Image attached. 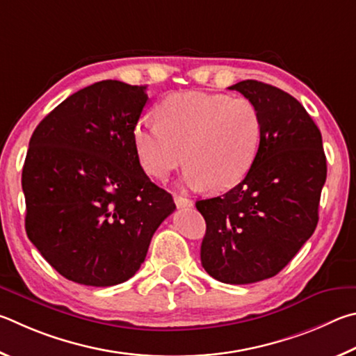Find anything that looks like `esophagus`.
Returning <instances> with one entry per match:
<instances>
[{"label":"esophagus","mask_w":356,"mask_h":356,"mask_svg":"<svg viewBox=\"0 0 356 356\" xmlns=\"http://www.w3.org/2000/svg\"><path fill=\"white\" fill-rule=\"evenodd\" d=\"M175 203H177L178 208H192L194 207V203H192V200H189V198H186L183 195H175Z\"/></svg>","instance_id":"1"}]
</instances>
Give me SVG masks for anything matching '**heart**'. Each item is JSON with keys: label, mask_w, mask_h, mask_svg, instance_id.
I'll list each match as a JSON object with an SVG mask.
<instances>
[{"label": "heart", "mask_w": 356, "mask_h": 356, "mask_svg": "<svg viewBox=\"0 0 356 356\" xmlns=\"http://www.w3.org/2000/svg\"><path fill=\"white\" fill-rule=\"evenodd\" d=\"M156 118L136 124L134 148L143 170L158 179L186 158V184L227 191L245 178L258 156L263 118L248 98L175 93L158 104Z\"/></svg>", "instance_id": "1"}]
</instances>
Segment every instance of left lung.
<instances>
[{
	"instance_id": "obj_1",
	"label": "left lung",
	"mask_w": 356,
	"mask_h": 356,
	"mask_svg": "<svg viewBox=\"0 0 356 356\" xmlns=\"http://www.w3.org/2000/svg\"><path fill=\"white\" fill-rule=\"evenodd\" d=\"M229 89L257 104L263 134L245 178L195 203L207 222L200 258L219 282L250 284L277 275L314 233L327 159L319 128L294 97L254 79Z\"/></svg>"
}]
</instances>
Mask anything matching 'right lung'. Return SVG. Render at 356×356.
Returning <instances> with one entry per match:
<instances>
[{
  "instance_id": "obj_1",
  "label": "right lung",
  "mask_w": 356,
  "mask_h": 356,
  "mask_svg": "<svg viewBox=\"0 0 356 356\" xmlns=\"http://www.w3.org/2000/svg\"><path fill=\"white\" fill-rule=\"evenodd\" d=\"M147 86L106 79L64 99L37 124L22 173L26 234L70 282L106 288L139 270L175 207L134 148Z\"/></svg>"
}]
</instances>
